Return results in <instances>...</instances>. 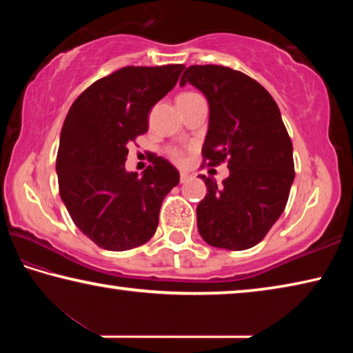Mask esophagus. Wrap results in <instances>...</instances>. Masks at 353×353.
<instances>
[{"label": "esophagus", "instance_id": "34e87169", "mask_svg": "<svg viewBox=\"0 0 353 353\" xmlns=\"http://www.w3.org/2000/svg\"><path fill=\"white\" fill-rule=\"evenodd\" d=\"M191 177H193V176H191L188 171H181V183H185V182H188Z\"/></svg>", "mask_w": 353, "mask_h": 353}]
</instances>
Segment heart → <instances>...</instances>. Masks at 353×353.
<instances>
[{"instance_id": "b5f03b06", "label": "heart", "mask_w": 353, "mask_h": 353, "mask_svg": "<svg viewBox=\"0 0 353 353\" xmlns=\"http://www.w3.org/2000/svg\"><path fill=\"white\" fill-rule=\"evenodd\" d=\"M191 97H196V94H194V93H182V94H181V97H179L177 99H183V98H191ZM172 155H174V159H176V160H181V154H179V152H174V154H172Z\"/></svg>"}]
</instances>
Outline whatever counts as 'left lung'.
<instances>
[{"label": "left lung", "mask_w": 353, "mask_h": 353, "mask_svg": "<svg viewBox=\"0 0 353 353\" xmlns=\"http://www.w3.org/2000/svg\"><path fill=\"white\" fill-rule=\"evenodd\" d=\"M191 83L208 103L202 154L208 165L229 159V177L218 185L202 176L205 198L196 207L207 244L244 250L259 244L283 213L294 182L292 143L276 101L252 77L219 65H191Z\"/></svg>", "instance_id": "1"}]
</instances>
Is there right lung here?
Instances as JSON below:
<instances>
[{
	"instance_id": "add662e5",
	"label": "right lung",
	"mask_w": 353,
	"mask_h": 353,
	"mask_svg": "<svg viewBox=\"0 0 353 353\" xmlns=\"http://www.w3.org/2000/svg\"><path fill=\"white\" fill-rule=\"evenodd\" d=\"M183 65L126 67L81 93L65 118L56 172L71 219L105 250L149 241L165 196L179 171L155 157L141 172L128 171V145L148 130V115L177 83Z\"/></svg>"
}]
</instances>
